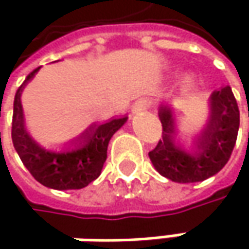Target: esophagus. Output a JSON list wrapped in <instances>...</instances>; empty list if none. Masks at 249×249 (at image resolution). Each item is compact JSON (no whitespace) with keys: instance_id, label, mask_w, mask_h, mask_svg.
<instances>
[{"instance_id":"esophagus-1","label":"esophagus","mask_w":249,"mask_h":249,"mask_svg":"<svg viewBox=\"0 0 249 249\" xmlns=\"http://www.w3.org/2000/svg\"><path fill=\"white\" fill-rule=\"evenodd\" d=\"M150 105H151V102H150L148 99L142 98V99H140V101H137V102L134 104L132 111H134V112H141V111H144V109L150 108Z\"/></svg>"}]
</instances>
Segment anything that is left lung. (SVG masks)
Returning <instances> with one entry per match:
<instances>
[{"mask_svg":"<svg viewBox=\"0 0 249 249\" xmlns=\"http://www.w3.org/2000/svg\"><path fill=\"white\" fill-rule=\"evenodd\" d=\"M159 117L163 140L148 153L154 169L176 183L203 181L221 172L228 163L239 129V109L229 86L212 92L209 118L187 150L177 140V124L169 104H161Z\"/></svg>","mask_w":249,"mask_h":249,"instance_id":"8db88e82","label":"left lung"}]
</instances>
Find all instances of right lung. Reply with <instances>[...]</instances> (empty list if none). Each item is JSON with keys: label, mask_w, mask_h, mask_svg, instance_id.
<instances>
[{"label": "right lung", "mask_w": 249, "mask_h": 249, "mask_svg": "<svg viewBox=\"0 0 249 249\" xmlns=\"http://www.w3.org/2000/svg\"><path fill=\"white\" fill-rule=\"evenodd\" d=\"M40 68L25 77L14 98L13 144L25 169L46 187L56 190L82 189L99 177L107 160V150L111 137L126 123L128 117L112 118L102 124H92L77 138L72 140L62 151L41 147L27 131L21 93L24 86Z\"/></svg>", "instance_id": "right-lung-1"}]
</instances>
